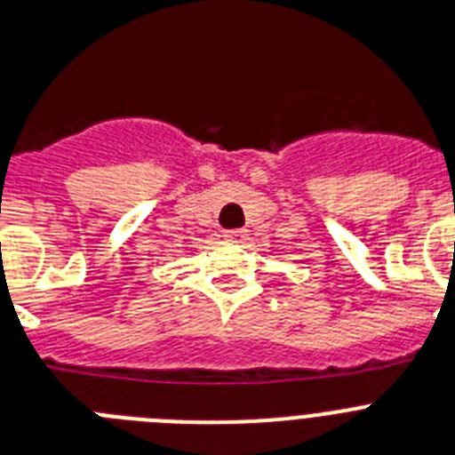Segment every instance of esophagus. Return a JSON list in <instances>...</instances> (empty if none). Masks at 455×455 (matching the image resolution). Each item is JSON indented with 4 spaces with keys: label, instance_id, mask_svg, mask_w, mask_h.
I'll list each match as a JSON object with an SVG mask.
<instances>
[{
    "label": "esophagus",
    "instance_id": "34e87169",
    "mask_svg": "<svg viewBox=\"0 0 455 455\" xmlns=\"http://www.w3.org/2000/svg\"><path fill=\"white\" fill-rule=\"evenodd\" d=\"M224 238L231 240V243H243L247 238V228H228V231H224Z\"/></svg>",
    "mask_w": 455,
    "mask_h": 455
}]
</instances>
